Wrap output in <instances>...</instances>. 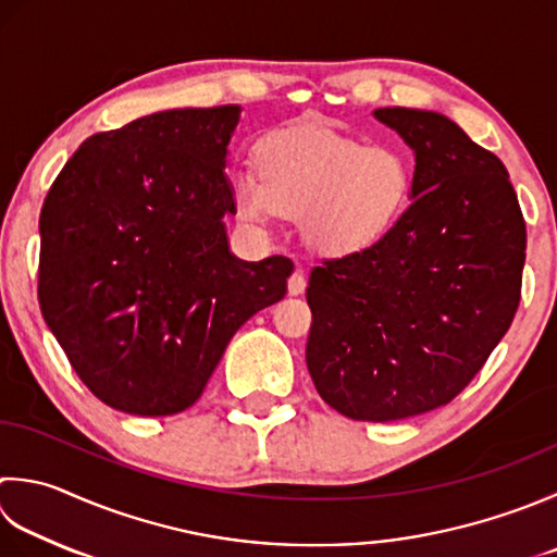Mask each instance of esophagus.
Masks as SVG:
<instances>
[{
	"mask_svg": "<svg viewBox=\"0 0 557 557\" xmlns=\"http://www.w3.org/2000/svg\"><path fill=\"white\" fill-rule=\"evenodd\" d=\"M304 289H307V277H304V272L297 270L294 275L287 280V292L292 294V297H297V294H304Z\"/></svg>",
	"mask_w": 557,
	"mask_h": 557,
	"instance_id": "obj_1",
	"label": "esophagus"
}]
</instances>
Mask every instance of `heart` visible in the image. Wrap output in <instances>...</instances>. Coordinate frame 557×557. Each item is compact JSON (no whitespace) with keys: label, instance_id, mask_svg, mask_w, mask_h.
<instances>
[{"label":"heart","instance_id":"heart-1","mask_svg":"<svg viewBox=\"0 0 557 557\" xmlns=\"http://www.w3.org/2000/svg\"><path fill=\"white\" fill-rule=\"evenodd\" d=\"M253 169L236 171L228 188L238 220L265 226L272 216L299 220L315 253H364L396 232L412 205V163L396 147L329 127L275 129L253 147Z\"/></svg>","mask_w":557,"mask_h":557}]
</instances>
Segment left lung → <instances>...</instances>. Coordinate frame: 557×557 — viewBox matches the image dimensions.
<instances>
[{
	"label": "left lung",
	"instance_id": "1",
	"mask_svg": "<svg viewBox=\"0 0 557 557\" xmlns=\"http://www.w3.org/2000/svg\"><path fill=\"white\" fill-rule=\"evenodd\" d=\"M416 151L412 205L364 253L311 270L307 367L341 416L391 422L454 400L521 299L527 224L505 163L442 113L376 108Z\"/></svg>",
	"mask_w": 557,
	"mask_h": 557
}]
</instances>
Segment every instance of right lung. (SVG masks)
<instances>
[{"label":"right lung","mask_w":557,"mask_h":557,"mask_svg":"<svg viewBox=\"0 0 557 557\" xmlns=\"http://www.w3.org/2000/svg\"><path fill=\"white\" fill-rule=\"evenodd\" d=\"M242 108H176L91 135L42 202L38 301L106 406L176 416L228 341L287 292L294 263L228 250L226 178Z\"/></svg>","instance_id":"right-lung-1"}]
</instances>
